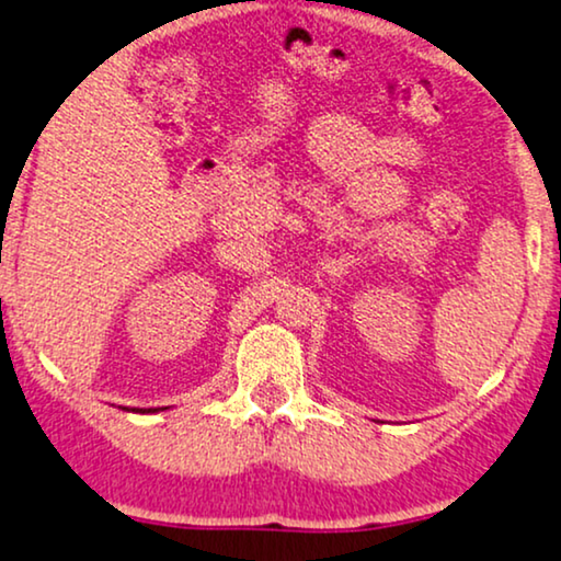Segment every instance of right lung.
<instances>
[{
	"label": "right lung",
	"mask_w": 561,
	"mask_h": 561,
	"mask_svg": "<svg viewBox=\"0 0 561 561\" xmlns=\"http://www.w3.org/2000/svg\"><path fill=\"white\" fill-rule=\"evenodd\" d=\"M168 409V407H165ZM129 411H137V409H129ZM147 411H162V409H147Z\"/></svg>",
	"instance_id": "add662e5"
}]
</instances>
